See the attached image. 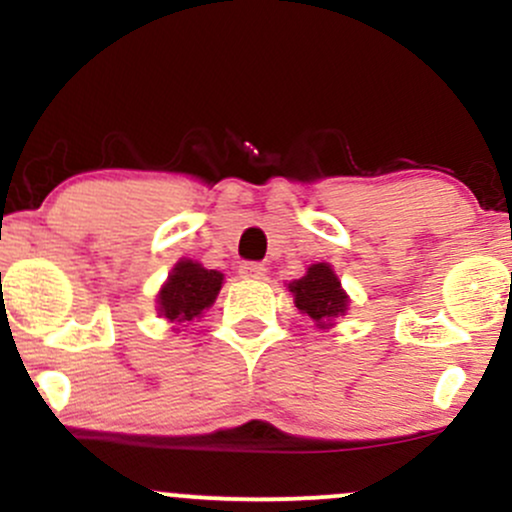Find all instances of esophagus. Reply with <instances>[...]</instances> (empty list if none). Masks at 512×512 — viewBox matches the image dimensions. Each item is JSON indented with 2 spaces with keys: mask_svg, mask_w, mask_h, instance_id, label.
Returning <instances> with one entry per match:
<instances>
[{
  "mask_svg": "<svg viewBox=\"0 0 512 512\" xmlns=\"http://www.w3.org/2000/svg\"><path fill=\"white\" fill-rule=\"evenodd\" d=\"M264 274H267V269H264V264L260 262L240 264V276H243V279H264Z\"/></svg>",
  "mask_w": 512,
  "mask_h": 512,
  "instance_id": "obj_1",
  "label": "esophagus"
}]
</instances>
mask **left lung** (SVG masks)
Masks as SVG:
<instances>
[{"instance_id":"left-lung-1","label":"left lung","mask_w":512,"mask_h":512,"mask_svg":"<svg viewBox=\"0 0 512 512\" xmlns=\"http://www.w3.org/2000/svg\"><path fill=\"white\" fill-rule=\"evenodd\" d=\"M289 291L293 293L296 308L308 315L320 330H330L337 325V317L346 315L349 310V296L330 262L310 264L301 279L291 281Z\"/></svg>"}]
</instances>
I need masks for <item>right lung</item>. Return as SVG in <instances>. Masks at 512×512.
<instances>
[{
  "instance_id": "obj_1",
  "label": "right lung",
  "mask_w": 512,
  "mask_h": 512,
  "mask_svg": "<svg viewBox=\"0 0 512 512\" xmlns=\"http://www.w3.org/2000/svg\"><path fill=\"white\" fill-rule=\"evenodd\" d=\"M223 286V274L216 269H207L195 260L175 262L170 269L168 279L163 281L161 291L156 296L158 317H166L173 325H185V322L199 320L204 310L214 305Z\"/></svg>"
}]
</instances>
